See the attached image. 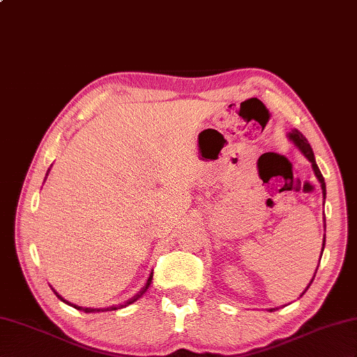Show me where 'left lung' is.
<instances>
[{
  "label": "left lung",
  "mask_w": 357,
  "mask_h": 357,
  "mask_svg": "<svg viewBox=\"0 0 357 357\" xmlns=\"http://www.w3.org/2000/svg\"><path fill=\"white\" fill-rule=\"evenodd\" d=\"M288 137L294 142V145L297 146V149L301 151V154L304 155V158H306V159L312 163V169H314L315 176H317L319 183H321V189H323V195H324V199H326V181H324L323 174H321V171H319V168H318V165H317V162H315V155H314V151H312V149H310L307 139L304 137V136L298 132L297 128L291 130V132L288 133ZM324 230H326V216H324ZM324 247H326V234H324V239H323V250H321V256H323ZM319 260H321V259H319ZM317 269H318V268H317ZM317 269H315V274H317ZM314 277H315V275H314ZM314 277H312V280L309 282V284L306 286V289L303 291V294L300 295V297H303L304 292H306V291L309 289V286L312 284V282H314ZM275 309H277V307H275ZM275 309H269V312H273V310H275Z\"/></svg>",
  "instance_id": "8db88e82"
}]
</instances>
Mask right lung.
I'll return each instance as SVG.
<instances>
[{"instance_id":"add662e5","label":"right lung","mask_w":357,"mask_h":357,"mask_svg":"<svg viewBox=\"0 0 357 357\" xmlns=\"http://www.w3.org/2000/svg\"><path fill=\"white\" fill-rule=\"evenodd\" d=\"M50 171V169H48ZM47 176H48V172H47ZM151 280H153V273L150 274V277H149V280H146V283H145V286L144 288L139 291L133 298H130V300H127V301H124L123 304H116V306H112V307H104V309H93V307H82V306H77V304H73V303H69V301H66L62 295H59L57 292H56V289H53V292L57 295V298L60 300V301H63V303H66V304H69V306H73L74 309H77V310H83V312H86V314H95V312H107V310H118V309H123V307H126V306H128V304H132V303H135L136 300H139L142 297V295L146 292V289L150 288V284H151Z\"/></svg>"}]
</instances>
